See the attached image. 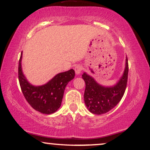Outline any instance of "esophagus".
Instances as JSON below:
<instances>
[{
    "mask_svg": "<svg viewBox=\"0 0 150 150\" xmlns=\"http://www.w3.org/2000/svg\"><path fill=\"white\" fill-rule=\"evenodd\" d=\"M82 66H80V65H77V66H75V73L77 74V75H80L81 73V72H82Z\"/></svg>",
    "mask_w": 150,
    "mask_h": 150,
    "instance_id": "34e87169",
    "label": "esophagus"
}]
</instances>
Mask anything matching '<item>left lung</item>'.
Returning <instances> with one entry per match:
<instances>
[{"mask_svg": "<svg viewBox=\"0 0 150 150\" xmlns=\"http://www.w3.org/2000/svg\"><path fill=\"white\" fill-rule=\"evenodd\" d=\"M128 72L129 65L127 57L123 75L113 86H103L86 73L82 74V78L86 84L84 93V103L91 113L95 115L105 114L120 103L127 87Z\"/></svg>", "mask_w": 150, "mask_h": 150, "instance_id": "left-lung-1", "label": "left lung"}]
</instances>
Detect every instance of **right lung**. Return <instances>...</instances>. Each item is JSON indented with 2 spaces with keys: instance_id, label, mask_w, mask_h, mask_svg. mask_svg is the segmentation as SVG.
<instances>
[{
  "instance_id": "1",
  "label": "right lung",
  "mask_w": 150,
  "mask_h": 150,
  "mask_svg": "<svg viewBox=\"0 0 150 150\" xmlns=\"http://www.w3.org/2000/svg\"><path fill=\"white\" fill-rule=\"evenodd\" d=\"M22 52L19 61V81L21 91L27 102L35 110L42 114L50 115L61 107L64 90L68 83L75 77V70L56 75L52 80L41 86H35L27 80L21 68Z\"/></svg>"
}]
</instances>
